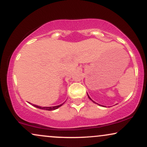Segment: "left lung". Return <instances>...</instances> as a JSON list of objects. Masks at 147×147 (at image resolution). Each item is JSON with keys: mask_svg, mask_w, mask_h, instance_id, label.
<instances>
[{"mask_svg": "<svg viewBox=\"0 0 147 147\" xmlns=\"http://www.w3.org/2000/svg\"><path fill=\"white\" fill-rule=\"evenodd\" d=\"M88 98H89V99H90V100H91V101H92V102H94V103H95V104H98V105H99V106H102V105H100V104H97V103H96L95 102H94V101H93V100H92V99L90 98V96H89L88 95Z\"/></svg>", "mask_w": 147, "mask_h": 147, "instance_id": "8db88e82", "label": "left lung"}]
</instances>
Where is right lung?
Segmentation results:
<instances>
[{
  "label": "right lung",
  "instance_id": "1",
  "mask_svg": "<svg viewBox=\"0 0 147 147\" xmlns=\"http://www.w3.org/2000/svg\"><path fill=\"white\" fill-rule=\"evenodd\" d=\"M63 104H60V105L55 106H50V107H43V106H39L35 105V104H32V105L34 106V107L38 108V109H43V110H46V111H53V110H56V109H58V108H59L60 106H61L62 105H63Z\"/></svg>",
  "mask_w": 147,
  "mask_h": 147
}]
</instances>
